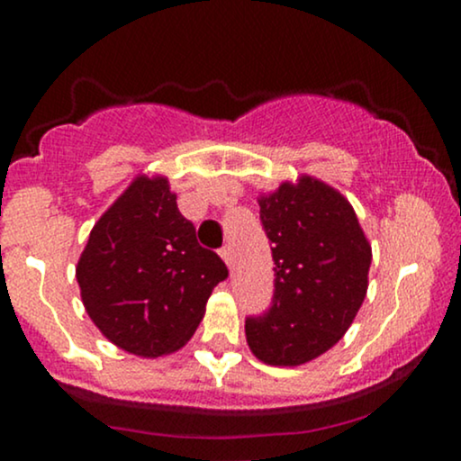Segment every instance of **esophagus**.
Returning <instances> with one entry per match:
<instances>
[{
  "instance_id": "1",
  "label": "esophagus",
  "mask_w": 461,
  "mask_h": 461,
  "mask_svg": "<svg viewBox=\"0 0 461 461\" xmlns=\"http://www.w3.org/2000/svg\"><path fill=\"white\" fill-rule=\"evenodd\" d=\"M221 258H223L227 267H231V264H234V253H231V247L230 245H225L223 249H221Z\"/></svg>"
}]
</instances>
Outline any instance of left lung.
Listing matches in <instances>:
<instances>
[{
  "label": "left lung",
  "instance_id": "1",
  "mask_svg": "<svg viewBox=\"0 0 461 461\" xmlns=\"http://www.w3.org/2000/svg\"><path fill=\"white\" fill-rule=\"evenodd\" d=\"M260 219L273 242L275 294L245 322L247 345L271 366H301L345 336L368 290L370 242L348 199L301 176L262 193Z\"/></svg>",
  "mask_w": 461,
  "mask_h": 461
}]
</instances>
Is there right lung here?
Wrapping results in <instances>:
<instances>
[{
	"instance_id": "add662e5",
	"label": "right lung",
	"mask_w": 461,
	"mask_h": 461,
	"mask_svg": "<svg viewBox=\"0 0 461 461\" xmlns=\"http://www.w3.org/2000/svg\"><path fill=\"white\" fill-rule=\"evenodd\" d=\"M76 277L84 310L113 345L160 357L193 338L227 267L199 247L168 179L140 173L95 223Z\"/></svg>"
}]
</instances>
